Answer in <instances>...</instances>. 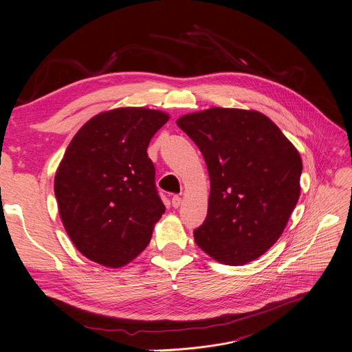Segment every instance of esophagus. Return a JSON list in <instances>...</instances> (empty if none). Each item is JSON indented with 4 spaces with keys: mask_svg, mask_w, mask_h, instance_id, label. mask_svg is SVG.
Here are the masks:
<instances>
[{
    "mask_svg": "<svg viewBox=\"0 0 352 352\" xmlns=\"http://www.w3.org/2000/svg\"><path fill=\"white\" fill-rule=\"evenodd\" d=\"M180 204H182V198H180L179 195H173V198H172V206H173L175 208H177V207H180Z\"/></svg>",
    "mask_w": 352,
    "mask_h": 352,
    "instance_id": "34e87169",
    "label": "esophagus"
}]
</instances>
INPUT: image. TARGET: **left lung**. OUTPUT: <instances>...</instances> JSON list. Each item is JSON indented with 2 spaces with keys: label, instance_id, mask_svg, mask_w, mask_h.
I'll return each instance as SVG.
<instances>
[{
  "label": "left lung",
  "instance_id": "left-lung-1",
  "mask_svg": "<svg viewBox=\"0 0 352 352\" xmlns=\"http://www.w3.org/2000/svg\"><path fill=\"white\" fill-rule=\"evenodd\" d=\"M177 126L204 155L208 211L194 230L198 247L229 265L258 258L279 239L298 198L301 157L258 111L210 109Z\"/></svg>",
  "mask_w": 352,
  "mask_h": 352
}]
</instances>
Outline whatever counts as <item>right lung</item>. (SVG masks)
<instances>
[{
  "label": "right lung",
  "instance_id": "right-lung-1",
  "mask_svg": "<svg viewBox=\"0 0 352 352\" xmlns=\"http://www.w3.org/2000/svg\"><path fill=\"white\" fill-rule=\"evenodd\" d=\"M168 116L117 109L95 116L74 135L54 180L60 217L85 257L122 267L151 241L166 211L146 154Z\"/></svg>",
  "mask_w": 352,
  "mask_h": 352
}]
</instances>
